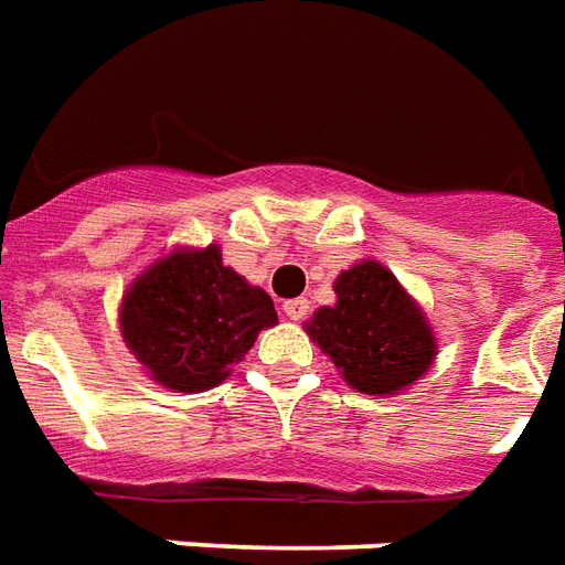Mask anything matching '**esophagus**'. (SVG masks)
<instances>
[{
  "label": "esophagus",
  "mask_w": 565,
  "mask_h": 565,
  "mask_svg": "<svg viewBox=\"0 0 565 565\" xmlns=\"http://www.w3.org/2000/svg\"><path fill=\"white\" fill-rule=\"evenodd\" d=\"M308 299H290V302H284V315H287V320H305V315H308Z\"/></svg>",
  "instance_id": "1"
}]
</instances>
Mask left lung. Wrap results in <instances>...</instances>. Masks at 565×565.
<instances>
[{
    "instance_id": "obj_1",
    "label": "left lung",
    "mask_w": 565,
    "mask_h": 565,
    "mask_svg": "<svg viewBox=\"0 0 565 565\" xmlns=\"http://www.w3.org/2000/svg\"><path fill=\"white\" fill-rule=\"evenodd\" d=\"M335 294L338 302L317 311L308 335L350 386L367 395H395L428 371L437 341L419 305L386 266L356 263L338 275Z\"/></svg>"
}]
</instances>
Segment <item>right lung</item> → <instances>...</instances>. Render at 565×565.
Listing matches in <instances>:
<instances>
[{"instance_id":"add662e5","label":"right lung","mask_w":565,"mask_h":565,"mask_svg":"<svg viewBox=\"0 0 565 565\" xmlns=\"http://www.w3.org/2000/svg\"><path fill=\"white\" fill-rule=\"evenodd\" d=\"M122 338L161 386L203 392L227 377L278 323L260 287L221 263V250H179L143 271L122 299Z\"/></svg>"}]
</instances>
